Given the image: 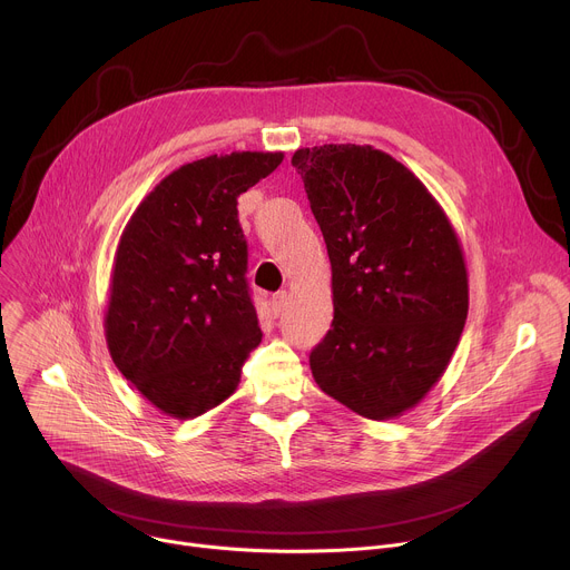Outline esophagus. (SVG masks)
Listing matches in <instances>:
<instances>
[{
	"label": "esophagus",
	"instance_id": "obj_1",
	"mask_svg": "<svg viewBox=\"0 0 570 570\" xmlns=\"http://www.w3.org/2000/svg\"><path fill=\"white\" fill-rule=\"evenodd\" d=\"M286 304H288V291H279V293L273 295V311H275V315H279Z\"/></svg>",
	"mask_w": 570,
	"mask_h": 570
}]
</instances>
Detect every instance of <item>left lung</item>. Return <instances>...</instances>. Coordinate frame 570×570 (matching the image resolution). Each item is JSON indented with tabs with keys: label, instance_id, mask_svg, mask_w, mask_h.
<instances>
[{
	"label": "left lung",
	"instance_id": "obj_1",
	"mask_svg": "<svg viewBox=\"0 0 570 570\" xmlns=\"http://www.w3.org/2000/svg\"><path fill=\"white\" fill-rule=\"evenodd\" d=\"M332 262L334 320L311 372L361 417L403 415L442 379L469 311L462 243L426 185L370 144L297 148Z\"/></svg>",
	"mask_w": 570,
	"mask_h": 570
}]
</instances>
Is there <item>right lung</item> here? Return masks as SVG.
Segmentation results:
<instances>
[{"mask_svg":"<svg viewBox=\"0 0 570 570\" xmlns=\"http://www.w3.org/2000/svg\"><path fill=\"white\" fill-rule=\"evenodd\" d=\"M282 159L234 150L189 161L144 196L119 236L106 343L132 387L174 420L232 396L262 343L236 198Z\"/></svg>","mask_w":570,"mask_h":570,"instance_id":"1","label":"right lung"}]
</instances>
